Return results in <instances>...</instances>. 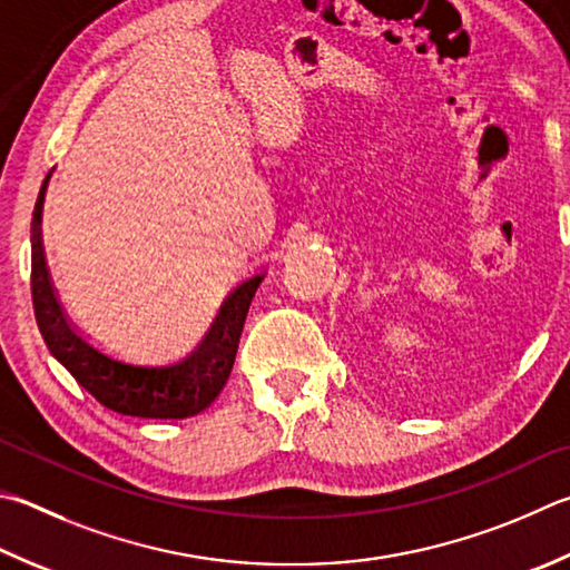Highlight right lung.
<instances>
[{"label": "right lung", "mask_w": 570, "mask_h": 570, "mask_svg": "<svg viewBox=\"0 0 570 570\" xmlns=\"http://www.w3.org/2000/svg\"><path fill=\"white\" fill-rule=\"evenodd\" d=\"M49 174L41 184L32 214V304L37 326L47 348L61 366L107 406L124 416L139 419H189L219 396L229 379L239 348V336L252 298L264 276H254L226 296L209 334L191 356L177 364H134L107 354L105 348L71 326L51 284L45 244H41V206Z\"/></svg>", "instance_id": "right-lung-1"}]
</instances>
